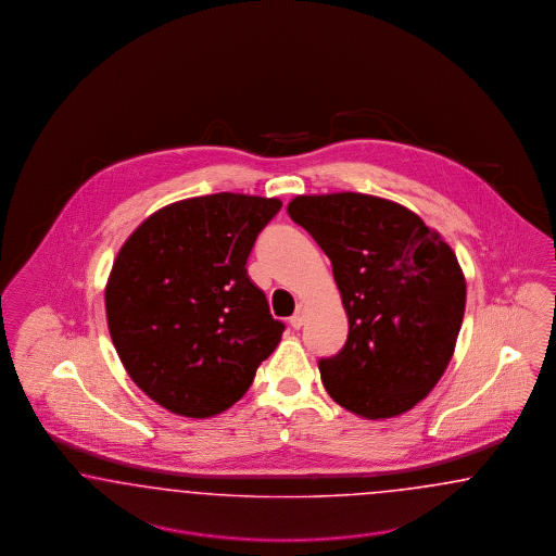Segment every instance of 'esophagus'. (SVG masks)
<instances>
[{
  "mask_svg": "<svg viewBox=\"0 0 556 556\" xmlns=\"http://www.w3.org/2000/svg\"><path fill=\"white\" fill-rule=\"evenodd\" d=\"M303 316H305V307H303V303H298V307H295V314L289 318V324H291L295 330H298V328H302Z\"/></svg>",
  "mask_w": 556,
  "mask_h": 556,
  "instance_id": "obj_1",
  "label": "esophagus"
}]
</instances>
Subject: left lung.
Masks as SVG:
<instances>
[{
  "instance_id": "left-lung-1",
  "label": "left lung",
  "mask_w": 556,
  "mask_h": 556,
  "mask_svg": "<svg viewBox=\"0 0 556 556\" xmlns=\"http://www.w3.org/2000/svg\"><path fill=\"white\" fill-rule=\"evenodd\" d=\"M332 263L349 318L344 349L321 358L328 395L367 420L409 412L455 354L467 283L442 235L402 203L340 191L287 203Z\"/></svg>"
}]
</instances>
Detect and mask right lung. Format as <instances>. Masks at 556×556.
<instances>
[{
	"instance_id": "1",
	"label": "right lung",
	"mask_w": 556,
	"mask_h": 556,
	"mask_svg": "<svg viewBox=\"0 0 556 556\" xmlns=\"http://www.w3.org/2000/svg\"><path fill=\"white\" fill-rule=\"evenodd\" d=\"M281 200L214 193L168 203L122 244L105 283L110 337L130 379L186 418L235 405L283 334L247 273Z\"/></svg>"
}]
</instances>
